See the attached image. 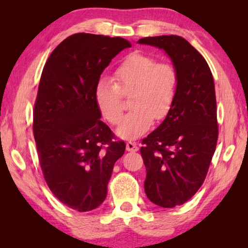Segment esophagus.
<instances>
[{
  "label": "esophagus",
  "mask_w": 248,
  "mask_h": 248,
  "mask_svg": "<svg viewBox=\"0 0 248 248\" xmlns=\"http://www.w3.org/2000/svg\"><path fill=\"white\" fill-rule=\"evenodd\" d=\"M138 145L137 143H134V142H127V144H125V150L129 151V152H137L138 151Z\"/></svg>",
  "instance_id": "esophagus-1"
}]
</instances>
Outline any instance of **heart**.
I'll return each instance as SVG.
<instances>
[{
  "instance_id": "obj_1",
  "label": "heart",
  "mask_w": 248,
  "mask_h": 248,
  "mask_svg": "<svg viewBox=\"0 0 248 248\" xmlns=\"http://www.w3.org/2000/svg\"><path fill=\"white\" fill-rule=\"evenodd\" d=\"M112 82L103 78L95 87L98 110L109 123L116 124L124 110L123 96H130L131 111L119 120L116 134L137 139L153 125L154 118L169 115L176 97L178 74L170 63H157L153 57L133 52L117 66Z\"/></svg>"
}]
</instances>
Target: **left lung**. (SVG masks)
Segmentation results:
<instances>
[{
    "label": "left lung",
    "instance_id": "obj_1",
    "mask_svg": "<svg viewBox=\"0 0 248 248\" xmlns=\"http://www.w3.org/2000/svg\"><path fill=\"white\" fill-rule=\"evenodd\" d=\"M138 44L164 50L178 74L170 111L140 149L146 196L159 207L174 208L198 191L215 154L219 133L215 82L207 61L183 37H145Z\"/></svg>",
    "mask_w": 248,
    "mask_h": 248
}]
</instances>
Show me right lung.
Wrapping results in <instances>:
<instances>
[{"instance_id": "right-lung-1", "label": "right lung", "mask_w": 248, "mask_h": 248, "mask_svg": "<svg viewBox=\"0 0 248 248\" xmlns=\"http://www.w3.org/2000/svg\"><path fill=\"white\" fill-rule=\"evenodd\" d=\"M130 47L120 37L74 33L53 50L41 73L32 124L39 163L52 194L79 212L103 203L124 153V142L112 141L100 120L95 87L112 59Z\"/></svg>"}]
</instances>
